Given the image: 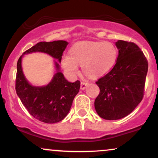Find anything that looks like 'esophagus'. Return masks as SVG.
<instances>
[{"label":"esophagus","instance_id":"obj_1","mask_svg":"<svg viewBox=\"0 0 158 158\" xmlns=\"http://www.w3.org/2000/svg\"><path fill=\"white\" fill-rule=\"evenodd\" d=\"M87 85H88V83L87 82H85V81H82V82H81V85H80V88L81 90H84L85 88L87 87Z\"/></svg>","mask_w":158,"mask_h":158}]
</instances>
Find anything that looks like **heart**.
<instances>
[{
	"mask_svg": "<svg viewBox=\"0 0 158 158\" xmlns=\"http://www.w3.org/2000/svg\"><path fill=\"white\" fill-rule=\"evenodd\" d=\"M70 54H64L61 64L69 75L79 72L81 64L83 72L90 78H99L106 75L114 68L118 51L110 41H81L70 48Z\"/></svg>",
	"mask_w": 158,
	"mask_h": 158,
	"instance_id": "b5f03b06",
	"label": "heart"
}]
</instances>
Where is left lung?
Listing matches in <instances>:
<instances>
[{
    "label": "left lung",
    "mask_w": 158,
    "mask_h": 158,
    "mask_svg": "<svg viewBox=\"0 0 158 158\" xmlns=\"http://www.w3.org/2000/svg\"><path fill=\"white\" fill-rule=\"evenodd\" d=\"M116 64L96 82L99 92L94 106L98 115L108 120L122 119L142 101L148 72V61L133 42L119 40Z\"/></svg>",
    "instance_id": "left-lung-1"
}]
</instances>
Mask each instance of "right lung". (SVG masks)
Here are the masks:
<instances>
[{
  "label": "right lung",
  "mask_w": 158,
  "mask_h": 158,
  "mask_svg": "<svg viewBox=\"0 0 158 158\" xmlns=\"http://www.w3.org/2000/svg\"><path fill=\"white\" fill-rule=\"evenodd\" d=\"M68 43L65 41L51 42L41 41L27 50L19 58L17 63L15 90L23 106L34 118L45 123H56L68 115L74 97L80 88V81L69 82L55 62L57 72L46 86H32L23 73L21 59L25 54L34 52L48 53L61 61L63 52Z\"/></svg>",
  "instance_id": "1"
}]
</instances>
